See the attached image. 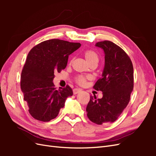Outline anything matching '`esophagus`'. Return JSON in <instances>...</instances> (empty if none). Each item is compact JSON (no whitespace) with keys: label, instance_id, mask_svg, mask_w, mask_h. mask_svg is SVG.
<instances>
[{"label":"esophagus","instance_id":"obj_1","mask_svg":"<svg viewBox=\"0 0 156 156\" xmlns=\"http://www.w3.org/2000/svg\"><path fill=\"white\" fill-rule=\"evenodd\" d=\"M80 92H81V90L79 89V88H75V89H73V94H77L79 93Z\"/></svg>","mask_w":156,"mask_h":156}]
</instances>
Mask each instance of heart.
I'll return each instance as SVG.
<instances>
[{"label":"heart","instance_id":"obj_1","mask_svg":"<svg viewBox=\"0 0 156 156\" xmlns=\"http://www.w3.org/2000/svg\"><path fill=\"white\" fill-rule=\"evenodd\" d=\"M84 57L89 65L96 64L97 65L99 61V56L95 51L92 50H87L83 53ZM70 62H72L71 61ZM76 81L79 84H83L86 81V78L83 76H79L77 78Z\"/></svg>","mask_w":156,"mask_h":156}]
</instances>
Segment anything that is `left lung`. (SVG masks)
Returning a JSON list of instances; mask_svg holds the SVG:
<instances>
[{
    "label": "left lung",
    "instance_id": "obj_1",
    "mask_svg": "<svg viewBox=\"0 0 156 156\" xmlns=\"http://www.w3.org/2000/svg\"><path fill=\"white\" fill-rule=\"evenodd\" d=\"M95 46L105 54L101 78L94 86L103 97L90 96L86 111L90 120L101 125L116 121L128 104L133 89V67L126 52L113 42L100 41Z\"/></svg>",
    "mask_w": 156,
    "mask_h": 156
}]
</instances>
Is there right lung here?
Returning a JSON list of instances; mask_svg holds the SVG:
<instances>
[{"label": "right lung", "mask_w": 156, "mask_h": 156, "mask_svg": "<svg viewBox=\"0 0 156 156\" xmlns=\"http://www.w3.org/2000/svg\"><path fill=\"white\" fill-rule=\"evenodd\" d=\"M81 44L53 39L33 48L27 56L21 76V88L34 119L49 122L58 116L66 99L73 95L68 85L56 90L55 72L66 68L68 56Z\"/></svg>", "instance_id": "add662e5"}]
</instances>
